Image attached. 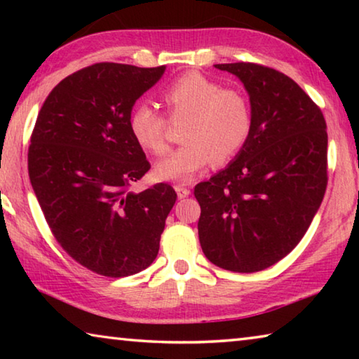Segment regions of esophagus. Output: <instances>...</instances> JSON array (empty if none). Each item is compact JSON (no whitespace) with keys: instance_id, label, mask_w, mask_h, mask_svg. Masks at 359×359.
<instances>
[{"instance_id":"obj_1","label":"esophagus","mask_w":359,"mask_h":359,"mask_svg":"<svg viewBox=\"0 0 359 359\" xmlns=\"http://www.w3.org/2000/svg\"><path fill=\"white\" fill-rule=\"evenodd\" d=\"M174 188H175V191H177L179 199H184L188 196V194H190V190H188V188L184 185H175Z\"/></svg>"}]
</instances>
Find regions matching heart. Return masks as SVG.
<instances>
[{
    "instance_id": "1",
    "label": "heart",
    "mask_w": 359,
    "mask_h": 359,
    "mask_svg": "<svg viewBox=\"0 0 359 359\" xmlns=\"http://www.w3.org/2000/svg\"><path fill=\"white\" fill-rule=\"evenodd\" d=\"M169 120L182 123V147L156 163L155 177L191 182L212 161L224 163L244 149L253 128L252 104L244 92L223 88L199 72H187L163 90ZM130 131L139 147L154 155L168 149V120L149 102L130 114Z\"/></svg>"
}]
</instances>
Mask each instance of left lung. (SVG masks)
Masks as SVG:
<instances>
[{
  "instance_id": "left-lung-1",
  "label": "left lung",
  "mask_w": 359,
  "mask_h": 359,
  "mask_svg": "<svg viewBox=\"0 0 359 359\" xmlns=\"http://www.w3.org/2000/svg\"><path fill=\"white\" fill-rule=\"evenodd\" d=\"M244 83L253 128L234 161L194 187L198 234L210 263L258 272L299 244L327 185V133L320 107L293 79L257 63L215 65Z\"/></svg>"
}]
</instances>
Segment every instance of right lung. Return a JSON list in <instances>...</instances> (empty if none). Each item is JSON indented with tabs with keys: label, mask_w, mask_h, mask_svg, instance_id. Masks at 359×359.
<instances>
[{
	"label": "right lung",
	"mask_w": 359,
	"mask_h": 359,
	"mask_svg": "<svg viewBox=\"0 0 359 359\" xmlns=\"http://www.w3.org/2000/svg\"><path fill=\"white\" fill-rule=\"evenodd\" d=\"M165 69L87 66L48 93L36 120L28 174L42 214L63 250L100 276H133L154 263L177 199L168 184L130 190L150 169L130 114Z\"/></svg>",
	"instance_id": "right-lung-1"
}]
</instances>
